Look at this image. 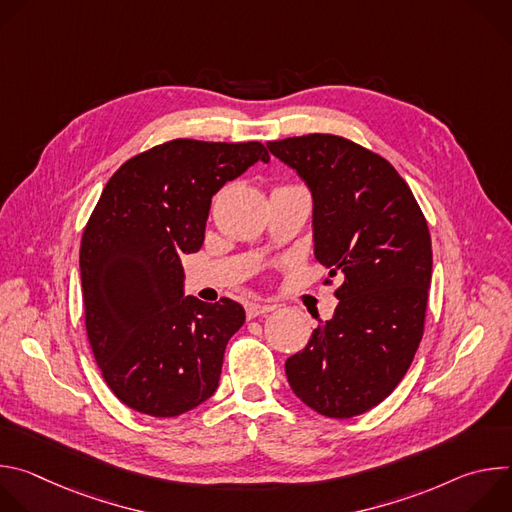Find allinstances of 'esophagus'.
Returning <instances> with one entry per match:
<instances>
[{"label": "esophagus", "instance_id": "esophagus-1", "mask_svg": "<svg viewBox=\"0 0 512 512\" xmlns=\"http://www.w3.org/2000/svg\"><path fill=\"white\" fill-rule=\"evenodd\" d=\"M247 318H257V316H263V314H267V312H273L275 310V306L273 304H247Z\"/></svg>", "mask_w": 512, "mask_h": 512}]
</instances>
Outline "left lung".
<instances>
[{
	"label": "left lung",
	"mask_w": 512,
	"mask_h": 512,
	"mask_svg": "<svg viewBox=\"0 0 512 512\" xmlns=\"http://www.w3.org/2000/svg\"><path fill=\"white\" fill-rule=\"evenodd\" d=\"M312 192L316 261L336 289L334 316L285 360L294 391L314 411L348 419L387 399L423 336L431 239L407 182L381 156L328 133L269 141Z\"/></svg>",
	"instance_id": "obj_1"
}]
</instances>
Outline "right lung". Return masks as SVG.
Returning a JSON list of instances; mask_svg holds the SVG:
<instances>
[{
	"mask_svg": "<svg viewBox=\"0 0 512 512\" xmlns=\"http://www.w3.org/2000/svg\"><path fill=\"white\" fill-rule=\"evenodd\" d=\"M259 160V141L174 139L107 182L83 233L81 283L95 360L127 407L176 417L214 395L245 310L184 296L180 257L202 247L212 196Z\"/></svg>",
	"mask_w": 512,
	"mask_h": 512,
	"instance_id": "obj_1",
	"label": "right lung"
}]
</instances>
